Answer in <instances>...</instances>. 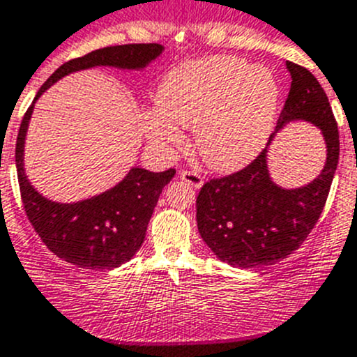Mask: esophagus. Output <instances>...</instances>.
Returning <instances> with one entry per match:
<instances>
[{
	"label": "esophagus",
	"instance_id": "34e87169",
	"mask_svg": "<svg viewBox=\"0 0 357 357\" xmlns=\"http://www.w3.org/2000/svg\"><path fill=\"white\" fill-rule=\"evenodd\" d=\"M181 178L182 181H185L188 184H191L192 188H202L203 184V176L199 175L198 172H195V169H182L181 172Z\"/></svg>",
	"mask_w": 357,
	"mask_h": 357
}]
</instances>
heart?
I'll return each instance as SVG.
<instances>
[{
	"label": "heart",
	"instance_id": "heart-1",
	"mask_svg": "<svg viewBox=\"0 0 357 357\" xmlns=\"http://www.w3.org/2000/svg\"><path fill=\"white\" fill-rule=\"evenodd\" d=\"M280 87L264 66L233 56H213L173 68L159 86V110L142 115L149 140L159 149L184 147L178 130H196L206 165L231 172L252 161L268 140Z\"/></svg>",
	"mask_w": 357,
	"mask_h": 357
}]
</instances>
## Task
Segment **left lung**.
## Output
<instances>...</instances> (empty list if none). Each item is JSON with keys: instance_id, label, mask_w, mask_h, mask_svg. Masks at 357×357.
I'll return each instance as SVG.
<instances>
[{"instance_id": "left-lung-1", "label": "left lung", "mask_w": 357, "mask_h": 357, "mask_svg": "<svg viewBox=\"0 0 357 357\" xmlns=\"http://www.w3.org/2000/svg\"><path fill=\"white\" fill-rule=\"evenodd\" d=\"M286 66L291 89L277 130L296 119L312 122L322 131L328 158L312 184L293 191L270 181L266 149L238 172L203 184L196 198L199 235L220 261L233 266L275 264L300 249L321 217L338 165V126L324 89L307 68L291 61Z\"/></svg>"}]
</instances>
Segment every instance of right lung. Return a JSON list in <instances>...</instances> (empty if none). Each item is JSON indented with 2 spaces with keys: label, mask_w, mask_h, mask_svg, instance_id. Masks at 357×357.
Instances as JSON below:
<instances>
[{
  "label": "right lung",
  "mask_w": 357,
  "mask_h": 357,
  "mask_svg": "<svg viewBox=\"0 0 357 357\" xmlns=\"http://www.w3.org/2000/svg\"><path fill=\"white\" fill-rule=\"evenodd\" d=\"M159 43H128L93 50L82 57L71 59L57 68L40 94L71 71L93 66L144 68L161 54ZM33 105L24 114L15 144V165L19 176L20 198L28 220L35 227L47 249L66 263L89 270H112L135 256L145 240L147 224L162 188L175 176V168L152 173L133 168L114 189L86 199L61 205L40 196L24 175L22 149Z\"/></svg>",
  "instance_id": "right-lung-1"
}]
</instances>
